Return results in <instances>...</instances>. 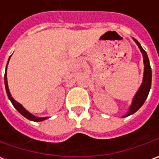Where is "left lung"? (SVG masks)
<instances>
[{"mask_svg":"<svg viewBox=\"0 0 159 159\" xmlns=\"http://www.w3.org/2000/svg\"><path fill=\"white\" fill-rule=\"evenodd\" d=\"M133 39H134L135 42L137 43L140 51L143 53V63H144V72H143V80L141 87H140L139 90L137 91V94L135 95L134 99H133V102H132L129 110L127 113V115H125L123 117L129 116L132 114L136 113L143 106V104L144 103L145 100L148 97L150 89H151V87H152V68H151V65H150V61H149V57L147 56L146 52L142 48L141 44L139 43V42L135 38H133Z\"/></svg>","mask_w":159,"mask_h":159,"instance_id":"1","label":"left lung"}]
</instances>
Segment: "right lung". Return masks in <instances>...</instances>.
<instances>
[{"instance_id": "obj_1", "label": "right lung", "mask_w": 159, "mask_h": 159, "mask_svg": "<svg viewBox=\"0 0 159 159\" xmlns=\"http://www.w3.org/2000/svg\"><path fill=\"white\" fill-rule=\"evenodd\" d=\"M10 58V57H9ZM9 60V59H8ZM8 63V62H7ZM6 71H7V68H6ZM4 81H5V87H6V91H7V96H8V99L10 100V102H12L13 106L16 107V109L17 110L21 115H22L23 116L25 117V118H27L29 120H30V121H33V122H42L43 120H45V119H47V117H43V118H39V117H36L34 116L33 115H31L30 112H28L24 107H22V105L20 104V103H18L17 102H16L14 99L11 96V94H10V93H9V90H8V87H7V73L5 72V75H4Z\"/></svg>"}]
</instances>
